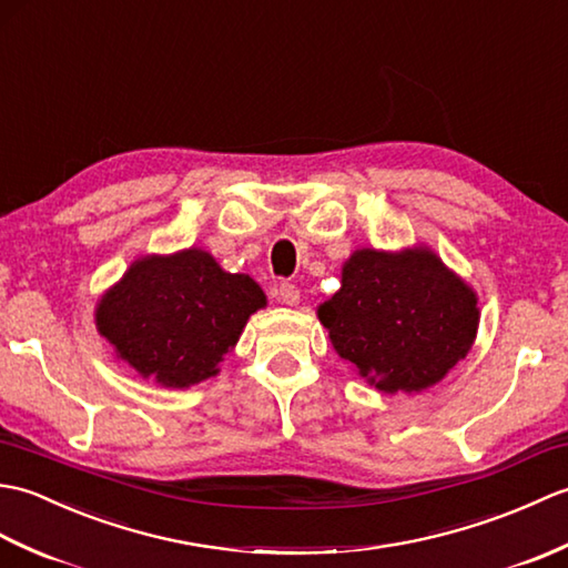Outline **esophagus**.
Wrapping results in <instances>:
<instances>
[{"label": "esophagus", "instance_id": "1", "mask_svg": "<svg viewBox=\"0 0 568 568\" xmlns=\"http://www.w3.org/2000/svg\"><path fill=\"white\" fill-rule=\"evenodd\" d=\"M277 300H281L283 305H297L300 303L297 285H293V283H281V285H277Z\"/></svg>", "mask_w": 568, "mask_h": 568}]
</instances>
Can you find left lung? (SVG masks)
Returning a JSON list of instances; mask_svg holds the SVG:
<instances>
[{
  "label": "left lung",
  "mask_w": 568,
  "mask_h": 568,
  "mask_svg": "<svg viewBox=\"0 0 568 568\" xmlns=\"http://www.w3.org/2000/svg\"><path fill=\"white\" fill-rule=\"evenodd\" d=\"M317 317L336 354L388 395L439 383L470 352L480 320L474 287L427 246L354 251Z\"/></svg>",
  "instance_id": "1"
}]
</instances>
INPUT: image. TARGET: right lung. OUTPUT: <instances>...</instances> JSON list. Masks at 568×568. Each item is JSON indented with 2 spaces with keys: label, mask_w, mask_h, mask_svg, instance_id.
Segmentation results:
<instances>
[{
  "label": "right lung",
  "mask_w": 568,
  "mask_h": 568,
  "mask_svg": "<svg viewBox=\"0 0 568 568\" xmlns=\"http://www.w3.org/2000/svg\"><path fill=\"white\" fill-rule=\"evenodd\" d=\"M258 283L226 273L212 253L185 248L143 256L102 295L94 324L116 356L163 388H190L220 373L253 312Z\"/></svg>",
  "instance_id": "add662e5"
}]
</instances>
